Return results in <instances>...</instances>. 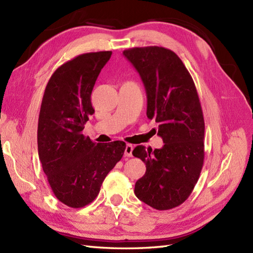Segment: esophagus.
<instances>
[{"label": "esophagus", "instance_id": "34e87169", "mask_svg": "<svg viewBox=\"0 0 253 253\" xmlns=\"http://www.w3.org/2000/svg\"><path fill=\"white\" fill-rule=\"evenodd\" d=\"M132 151L133 146L131 144H127L125 147V156L126 157H131L132 156Z\"/></svg>", "mask_w": 253, "mask_h": 253}]
</instances>
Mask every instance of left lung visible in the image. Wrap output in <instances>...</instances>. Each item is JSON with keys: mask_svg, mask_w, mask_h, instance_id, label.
I'll return each instance as SVG.
<instances>
[{"mask_svg": "<svg viewBox=\"0 0 253 253\" xmlns=\"http://www.w3.org/2000/svg\"><path fill=\"white\" fill-rule=\"evenodd\" d=\"M138 71L147 97L146 115L158 123L161 148L139 145L132 151L146 166L137 180L139 200L158 211L184 203L196 186L204 161V119L189 71L164 47L131 48L123 52Z\"/></svg>", "mask_w": 253, "mask_h": 253, "instance_id": "8db88e82", "label": "left lung"}]
</instances>
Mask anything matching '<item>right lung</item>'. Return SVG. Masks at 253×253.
<instances>
[{
    "instance_id": "1",
    "label": "right lung",
    "mask_w": 253,
    "mask_h": 253,
    "mask_svg": "<svg viewBox=\"0 0 253 253\" xmlns=\"http://www.w3.org/2000/svg\"><path fill=\"white\" fill-rule=\"evenodd\" d=\"M111 51L84 53L57 68L44 89L37 144L42 170L54 196L73 209L98 196L108 173L122 159L126 143L97 144L82 130L95 110L90 94Z\"/></svg>"
}]
</instances>
